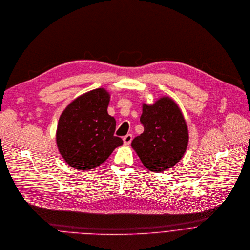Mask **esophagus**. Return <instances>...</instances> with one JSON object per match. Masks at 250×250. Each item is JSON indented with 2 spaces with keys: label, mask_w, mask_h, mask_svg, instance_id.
<instances>
[{
  "label": "esophagus",
  "mask_w": 250,
  "mask_h": 250,
  "mask_svg": "<svg viewBox=\"0 0 250 250\" xmlns=\"http://www.w3.org/2000/svg\"><path fill=\"white\" fill-rule=\"evenodd\" d=\"M132 140H133V136H132L131 134H128V135H126V136L123 138V142H124V145H125V146H129V145L131 144Z\"/></svg>",
  "instance_id": "1"
}]
</instances>
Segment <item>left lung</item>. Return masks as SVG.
Segmentation results:
<instances>
[{"label":"left lung","mask_w":250,"mask_h":250,"mask_svg":"<svg viewBox=\"0 0 250 250\" xmlns=\"http://www.w3.org/2000/svg\"><path fill=\"white\" fill-rule=\"evenodd\" d=\"M141 122L145 131L132 142L144 166L160 172L183 157L189 141L186 121L177 104L162 97L153 104H143Z\"/></svg>","instance_id":"1"}]
</instances>
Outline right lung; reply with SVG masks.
<instances>
[{
    "label": "right lung",
    "mask_w": 250,
    "mask_h": 250,
    "mask_svg": "<svg viewBox=\"0 0 250 250\" xmlns=\"http://www.w3.org/2000/svg\"><path fill=\"white\" fill-rule=\"evenodd\" d=\"M110 95L104 88L86 92L60 115L56 144L69 166L89 170L103 164L123 144L114 136L115 119L107 113Z\"/></svg>",
    "instance_id": "add662e5"
}]
</instances>
